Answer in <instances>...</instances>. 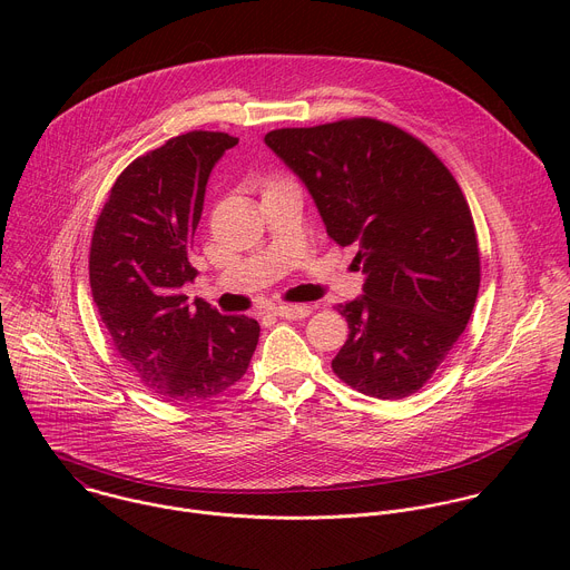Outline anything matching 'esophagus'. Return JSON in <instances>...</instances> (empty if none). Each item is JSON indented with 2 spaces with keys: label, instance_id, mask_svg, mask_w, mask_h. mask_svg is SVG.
Here are the masks:
<instances>
[{
  "label": "esophagus",
  "instance_id": "1",
  "mask_svg": "<svg viewBox=\"0 0 570 570\" xmlns=\"http://www.w3.org/2000/svg\"><path fill=\"white\" fill-rule=\"evenodd\" d=\"M273 313L279 315V317H286V320H302V317L311 315V306H306V304H282V306H275Z\"/></svg>",
  "mask_w": 570,
  "mask_h": 570
}]
</instances>
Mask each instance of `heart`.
Listing matches in <instances>:
<instances>
[{"instance_id": "obj_1", "label": "heart", "mask_w": 570, "mask_h": 570, "mask_svg": "<svg viewBox=\"0 0 570 570\" xmlns=\"http://www.w3.org/2000/svg\"><path fill=\"white\" fill-rule=\"evenodd\" d=\"M273 185H282V180H271V185H268V187H273Z\"/></svg>"}]
</instances>
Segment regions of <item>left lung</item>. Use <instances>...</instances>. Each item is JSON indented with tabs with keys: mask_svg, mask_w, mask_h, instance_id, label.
Segmentation results:
<instances>
[{
	"mask_svg": "<svg viewBox=\"0 0 570 570\" xmlns=\"http://www.w3.org/2000/svg\"><path fill=\"white\" fill-rule=\"evenodd\" d=\"M266 144L302 178L327 234L358 248L363 297L338 304L341 381L376 399L417 392L462 336L480 286L469 203L444 161L394 124L354 117L277 128Z\"/></svg>",
	"mask_w": 570,
	"mask_h": 570,
	"instance_id": "8db88e82",
	"label": "left lung"
}]
</instances>
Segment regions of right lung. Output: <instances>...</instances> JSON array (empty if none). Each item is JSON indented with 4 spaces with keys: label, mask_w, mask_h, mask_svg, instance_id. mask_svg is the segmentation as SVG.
Masks as SVG:
<instances>
[{
    "label": "right lung",
    "mask_w": 570,
    "mask_h": 570,
    "mask_svg": "<svg viewBox=\"0 0 570 570\" xmlns=\"http://www.w3.org/2000/svg\"><path fill=\"white\" fill-rule=\"evenodd\" d=\"M238 137L191 130L132 159L115 180L90 246V286L117 354L167 401H205L248 372L259 322L187 304L183 286L205 187Z\"/></svg>",
    "instance_id": "add662e5"
}]
</instances>
